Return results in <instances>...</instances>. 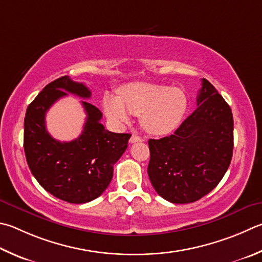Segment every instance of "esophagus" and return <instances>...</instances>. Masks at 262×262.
Returning <instances> with one entry per match:
<instances>
[{"mask_svg": "<svg viewBox=\"0 0 262 262\" xmlns=\"http://www.w3.org/2000/svg\"><path fill=\"white\" fill-rule=\"evenodd\" d=\"M142 141H143V139H142V137H140V136H137V135H133L130 137V140H129L130 143H136V142H142Z\"/></svg>", "mask_w": 262, "mask_h": 262, "instance_id": "34e87169", "label": "esophagus"}]
</instances>
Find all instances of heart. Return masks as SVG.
Instances as JSON below:
<instances>
[{"instance_id": "obj_1", "label": "heart", "mask_w": 262, "mask_h": 262, "mask_svg": "<svg viewBox=\"0 0 262 262\" xmlns=\"http://www.w3.org/2000/svg\"><path fill=\"white\" fill-rule=\"evenodd\" d=\"M103 107L116 126H125L130 115L140 116L141 126L154 135H165L177 128L187 112L188 99L182 89L137 82L119 89V97L104 95Z\"/></svg>"}]
</instances>
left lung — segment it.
Listing matches in <instances>:
<instances>
[{
    "label": "left lung",
    "mask_w": 262,
    "mask_h": 262,
    "mask_svg": "<svg viewBox=\"0 0 262 262\" xmlns=\"http://www.w3.org/2000/svg\"><path fill=\"white\" fill-rule=\"evenodd\" d=\"M147 174L159 196L174 204L193 203L216 187L234 149L230 106L214 85L202 79L197 108L174 132L149 140Z\"/></svg>",
    "instance_id": "1"
}]
</instances>
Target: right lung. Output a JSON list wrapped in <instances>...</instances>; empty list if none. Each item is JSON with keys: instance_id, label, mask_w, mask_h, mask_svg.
Wrapping results in <instances>:
<instances>
[{"instance_id": "1", "label": "right lung", "mask_w": 262, "mask_h": 262, "mask_svg": "<svg viewBox=\"0 0 262 262\" xmlns=\"http://www.w3.org/2000/svg\"><path fill=\"white\" fill-rule=\"evenodd\" d=\"M68 93L89 98L92 92L68 75L47 84L27 107L24 121V150L32 174L52 196L72 204L101 196L113 177V165L128 146L130 134L106 130L102 112L82 101L85 122L78 139L59 142L46 128V113Z\"/></svg>"}]
</instances>
